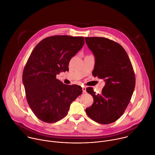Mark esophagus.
Masks as SVG:
<instances>
[{"label": "esophagus", "mask_w": 155, "mask_h": 155, "mask_svg": "<svg viewBox=\"0 0 155 155\" xmlns=\"http://www.w3.org/2000/svg\"><path fill=\"white\" fill-rule=\"evenodd\" d=\"M82 92L83 93H85L86 92V88L85 87H82Z\"/></svg>", "instance_id": "obj_1"}]
</instances>
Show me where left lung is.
Wrapping results in <instances>:
<instances>
[{"label":"left lung","instance_id":"left-lung-1","mask_svg":"<svg viewBox=\"0 0 155 155\" xmlns=\"http://www.w3.org/2000/svg\"><path fill=\"white\" fill-rule=\"evenodd\" d=\"M85 40L95 57L92 74L106 82L100 94L92 87L87 88L94 103L85 111L95 121L110 124L123 115L130 103L136 84L134 70L126 51L118 43L104 37Z\"/></svg>","mask_w":155,"mask_h":155}]
</instances>
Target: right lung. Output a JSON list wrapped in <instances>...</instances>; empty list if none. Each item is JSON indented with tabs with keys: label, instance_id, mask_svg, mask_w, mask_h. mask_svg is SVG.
Here are the masks:
<instances>
[{
	"label": "right lung",
	"instance_id": "1",
	"mask_svg": "<svg viewBox=\"0 0 155 155\" xmlns=\"http://www.w3.org/2000/svg\"><path fill=\"white\" fill-rule=\"evenodd\" d=\"M84 45L82 37L55 35L42 40L31 53L22 82L28 106L40 120L52 123L62 119L82 94L81 86L64 84L56 75L69 70L70 60Z\"/></svg>",
	"mask_w": 155,
	"mask_h": 155
}]
</instances>
